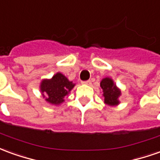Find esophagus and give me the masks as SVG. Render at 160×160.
<instances>
[{
    "instance_id": "obj_1",
    "label": "esophagus",
    "mask_w": 160,
    "mask_h": 160,
    "mask_svg": "<svg viewBox=\"0 0 160 160\" xmlns=\"http://www.w3.org/2000/svg\"><path fill=\"white\" fill-rule=\"evenodd\" d=\"M81 83L84 84V85H90V84H91V80H86V81H82Z\"/></svg>"
}]
</instances>
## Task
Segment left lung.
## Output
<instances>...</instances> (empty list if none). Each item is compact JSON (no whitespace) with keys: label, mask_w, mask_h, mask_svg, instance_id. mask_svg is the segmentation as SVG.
Returning a JSON list of instances; mask_svg holds the SVG:
<instances>
[{"label":"left lung","mask_w":160,"mask_h":160,"mask_svg":"<svg viewBox=\"0 0 160 160\" xmlns=\"http://www.w3.org/2000/svg\"><path fill=\"white\" fill-rule=\"evenodd\" d=\"M100 87L103 90L104 102L109 106L119 105V97L121 92L116 87L113 80L111 78H104L100 82Z\"/></svg>","instance_id":"obj_1"}]
</instances>
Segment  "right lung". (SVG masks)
<instances>
[{
    "instance_id": "right-lung-1",
    "label": "right lung",
    "mask_w": 160,
    "mask_h": 160,
    "mask_svg": "<svg viewBox=\"0 0 160 160\" xmlns=\"http://www.w3.org/2000/svg\"><path fill=\"white\" fill-rule=\"evenodd\" d=\"M75 84L69 81L67 77L61 72H57L50 80L41 81L40 89L46 101L53 105H61L64 102L65 96L71 92Z\"/></svg>"
}]
</instances>
